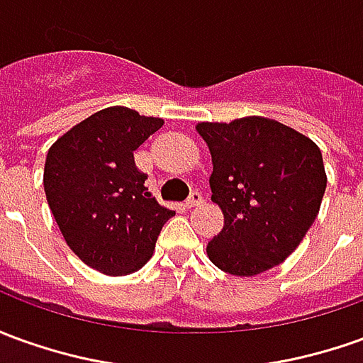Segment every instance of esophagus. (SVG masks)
<instances>
[{
    "mask_svg": "<svg viewBox=\"0 0 363 363\" xmlns=\"http://www.w3.org/2000/svg\"><path fill=\"white\" fill-rule=\"evenodd\" d=\"M201 203H203V197H201V194H199V191H191V196L187 197L186 207L187 209H191V207L201 206Z\"/></svg>",
    "mask_w": 363,
    "mask_h": 363,
    "instance_id": "obj_1",
    "label": "esophagus"
}]
</instances>
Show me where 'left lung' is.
Here are the masks:
<instances>
[{
  "label": "left lung",
  "mask_w": 363,
  "mask_h": 363,
  "mask_svg": "<svg viewBox=\"0 0 363 363\" xmlns=\"http://www.w3.org/2000/svg\"><path fill=\"white\" fill-rule=\"evenodd\" d=\"M196 130L211 152V201L225 217L221 233L207 243L209 261L237 277L281 264L320 211L326 191L320 148L262 116L199 122Z\"/></svg>",
  "instance_id": "obj_1"
}]
</instances>
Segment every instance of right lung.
Returning a JSON list of instances; mask_svg holds the SVG:
<instances>
[{
    "label": "right lung",
    "mask_w": 363,
    "mask_h": 363,
    "mask_svg": "<svg viewBox=\"0 0 363 363\" xmlns=\"http://www.w3.org/2000/svg\"><path fill=\"white\" fill-rule=\"evenodd\" d=\"M164 126L126 106H108L72 126L47 152L45 196L71 251L110 277L140 271L174 211L144 186L134 152Z\"/></svg>",
    "instance_id": "1"
}]
</instances>
